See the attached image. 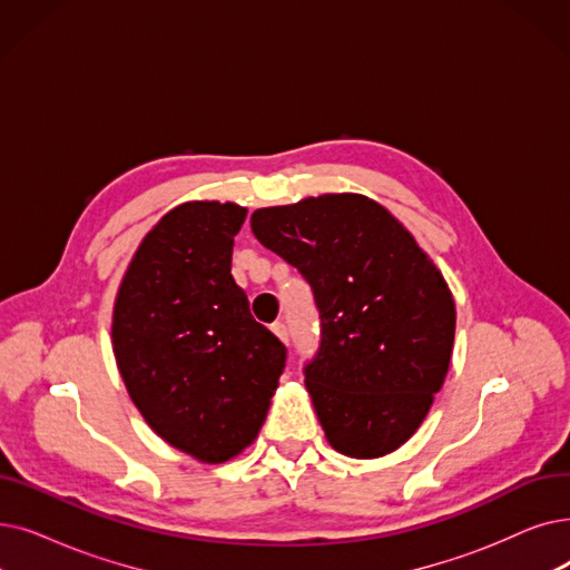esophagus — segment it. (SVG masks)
<instances>
[{
  "mask_svg": "<svg viewBox=\"0 0 570 570\" xmlns=\"http://www.w3.org/2000/svg\"><path fill=\"white\" fill-rule=\"evenodd\" d=\"M272 333H275L282 342H288V331L284 321H275V324H272Z\"/></svg>",
  "mask_w": 570,
  "mask_h": 570,
  "instance_id": "34e87169",
  "label": "esophagus"
}]
</instances>
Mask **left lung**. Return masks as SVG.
<instances>
[{
	"mask_svg": "<svg viewBox=\"0 0 570 570\" xmlns=\"http://www.w3.org/2000/svg\"><path fill=\"white\" fill-rule=\"evenodd\" d=\"M252 230L314 291L321 344L305 386L331 448L354 459L399 450L450 370L456 309L440 269L356 193L256 209Z\"/></svg>",
	"mask_w": 570,
	"mask_h": 570,
	"instance_id": "obj_1",
	"label": "left lung"
}]
</instances>
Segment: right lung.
<instances>
[{
  "label": "right lung",
  "instance_id": "add662e5",
  "mask_svg": "<svg viewBox=\"0 0 570 570\" xmlns=\"http://www.w3.org/2000/svg\"><path fill=\"white\" fill-rule=\"evenodd\" d=\"M246 218L235 203H184L148 230L120 282L111 340L132 403L171 448L224 463L256 440L286 346L230 275Z\"/></svg>",
  "mask_w": 570,
  "mask_h": 570
}]
</instances>
